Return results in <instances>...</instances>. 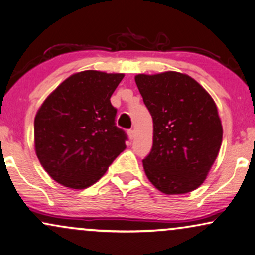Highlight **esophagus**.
I'll use <instances>...</instances> for the list:
<instances>
[{"mask_svg": "<svg viewBox=\"0 0 255 255\" xmlns=\"http://www.w3.org/2000/svg\"><path fill=\"white\" fill-rule=\"evenodd\" d=\"M128 135H129L130 140H133V138L136 136V133H135L134 129H129V130H128Z\"/></svg>", "mask_w": 255, "mask_h": 255, "instance_id": "obj_1", "label": "esophagus"}]
</instances>
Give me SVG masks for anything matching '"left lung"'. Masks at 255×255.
<instances>
[{
  "label": "left lung",
  "mask_w": 255,
  "mask_h": 255,
  "mask_svg": "<svg viewBox=\"0 0 255 255\" xmlns=\"http://www.w3.org/2000/svg\"><path fill=\"white\" fill-rule=\"evenodd\" d=\"M135 82L153 118V147L142 160L147 178L165 194L194 191L221 147L215 102L186 74H138Z\"/></svg>",
  "instance_id": "left-lung-1"
}]
</instances>
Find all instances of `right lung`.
Returning a JSON list of instances; mask_svg holds the SVG:
<instances>
[{"label":"right lung","instance_id":"add662e5","mask_svg":"<svg viewBox=\"0 0 255 255\" xmlns=\"http://www.w3.org/2000/svg\"><path fill=\"white\" fill-rule=\"evenodd\" d=\"M124 74L98 70L64 80L38 109L35 150L44 170L61 185H94L126 148L127 134L115 125L111 96Z\"/></svg>","mask_w":255,"mask_h":255}]
</instances>
